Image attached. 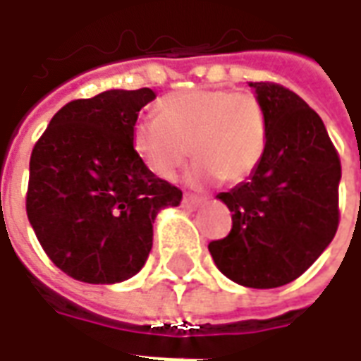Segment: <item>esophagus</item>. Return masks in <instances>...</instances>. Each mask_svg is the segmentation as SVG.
Here are the masks:
<instances>
[{
	"mask_svg": "<svg viewBox=\"0 0 361 361\" xmlns=\"http://www.w3.org/2000/svg\"><path fill=\"white\" fill-rule=\"evenodd\" d=\"M203 199H199V197L195 195H183V201H181L185 211H197L199 207H203Z\"/></svg>",
	"mask_w": 361,
	"mask_h": 361,
	"instance_id": "esophagus-1",
	"label": "esophagus"
}]
</instances>
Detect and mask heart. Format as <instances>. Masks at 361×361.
Instances as JSON below:
<instances>
[{"label":"heart","mask_w":361,"mask_h":361,"mask_svg":"<svg viewBox=\"0 0 361 361\" xmlns=\"http://www.w3.org/2000/svg\"><path fill=\"white\" fill-rule=\"evenodd\" d=\"M158 110L160 116H141L131 127L135 152L158 178L172 180L191 150L193 183H238L265 154V108L251 92L181 90L162 98Z\"/></svg>","instance_id":"obj_1"}]
</instances>
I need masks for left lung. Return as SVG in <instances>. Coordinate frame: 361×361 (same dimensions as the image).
<instances>
[{"instance_id":"left-lung-1","label":"left lung","mask_w":361,"mask_h":361,"mask_svg":"<svg viewBox=\"0 0 361 361\" xmlns=\"http://www.w3.org/2000/svg\"><path fill=\"white\" fill-rule=\"evenodd\" d=\"M267 116V149L255 172L216 199L232 230L209 243L219 271L247 288H279L302 276L338 228L341 160L325 123L300 96L250 82Z\"/></svg>"}]
</instances>
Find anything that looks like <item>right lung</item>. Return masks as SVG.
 Segmentation results:
<instances>
[{"instance_id": "1", "label": "right lung", "mask_w": 361, "mask_h": 361, "mask_svg": "<svg viewBox=\"0 0 361 361\" xmlns=\"http://www.w3.org/2000/svg\"><path fill=\"white\" fill-rule=\"evenodd\" d=\"M152 89L104 90L66 104L30 157L27 214L54 265L89 284H116L141 271L158 212L181 191L145 166L131 127Z\"/></svg>"}]
</instances>
